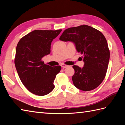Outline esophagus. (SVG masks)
Wrapping results in <instances>:
<instances>
[{
	"mask_svg": "<svg viewBox=\"0 0 125 125\" xmlns=\"http://www.w3.org/2000/svg\"><path fill=\"white\" fill-rule=\"evenodd\" d=\"M61 67H62V68H65L68 67V65L64 64H61Z\"/></svg>",
	"mask_w": 125,
	"mask_h": 125,
	"instance_id": "esophagus-1",
	"label": "esophagus"
}]
</instances>
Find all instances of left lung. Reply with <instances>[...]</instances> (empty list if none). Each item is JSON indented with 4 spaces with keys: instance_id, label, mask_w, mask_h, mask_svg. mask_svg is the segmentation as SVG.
Instances as JSON below:
<instances>
[{
    "instance_id": "left-lung-1",
    "label": "left lung",
    "mask_w": 125,
    "mask_h": 125,
    "mask_svg": "<svg viewBox=\"0 0 125 125\" xmlns=\"http://www.w3.org/2000/svg\"><path fill=\"white\" fill-rule=\"evenodd\" d=\"M60 40L73 42L77 51L83 55L84 67L73 66L75 70L72 77L74 85L84 91L97 87L105 77L110 55L106 39L103 33L84 25L65 30Z\"/></svg>"
}]
</instances>
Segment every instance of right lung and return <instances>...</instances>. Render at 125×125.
Segmentation results:
<instances>
[{
	"mask_svg": "<svg viewBox=\"0 0 125 125\" xmlns=\"http://www.w3.org/2000/svg\"><path fill=\"white\" fill-rule=\"evenodd\" d=\"M61 31H33L22 37L17 44L16 69L23 85L34 94L42 96L54 89V82L61 67L44 64L42 58L50 54L52 42Z\"/></svg>",
	"mask_w": 125,
	"mask_h": 125,
	"instance_id": "obj_1",
	"label": "right lung"
}]
</instances>
